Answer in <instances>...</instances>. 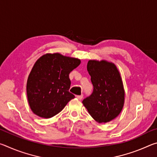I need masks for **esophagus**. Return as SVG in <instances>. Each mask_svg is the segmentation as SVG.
Instances as JSON below:
<instances>
[{
  "mask_svg": "<svg viewBox=\"0 0 157 157\" xmlns=\"http://www.w3.org/2000/svg\"><path fill=\"white\" fill-rule=\"evenodd\" d=\"M76 98H78V100H82V98H83V94H81V95H77Z\"/></svg>",
  "mask_w": 157,
  "mask_h": 157,
  "instance_id": "34e87169",
  "label": "esophagus"
}]
</instances>
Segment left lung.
Wrapping results in <instances>:
<instances>
[{
	"label": "left lung",
	"instance_id": "1",
	"mask_svg": "<svg viewBox=\"0 0 157 157\" xmlns=\"http://www.w3.org/2000/svg\"><path fill=\"white\" fill-rule=\"evenodd\" d=\"M87 71L94 91L82 103L98 123H108L119 115L123 107L124 91L116 66L106 61L90 60Z\"/></svg>",
	"mask_w": 157,
	"mask_h": 157
}]
</instances>
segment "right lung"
Segmentation results:
<instances>
[{
  "label": "right lung",
  "instance_id": "1",
  "mask_svg": "<svg viewBox=\"0 0 157 157\" xmlns=\"http://www.w3.org/2000/svg\"><path fill=\"white\" fill-rule=\"evenodd\" d=\"M79 64V59L59 53L44 55L36 61L27 82L28 100L34 113L50 118L75 98L68 91L69 74Z\"/></svg>",
  "mask_w": 157,
  "mask_h": 157
}]
</instances>
